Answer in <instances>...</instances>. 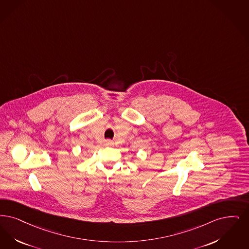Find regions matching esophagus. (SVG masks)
<instances>
[{
	"label": "esophagus",
	"mask_w": 249,
	"mask_h": 249,
	"mask_svg": "<svg viewBox=\"0 0 249 249\" xmlns=\"http://www.w3.org/2000/svg\"><path fill=\"white\" fill-rule=\"evenodd\" d=\"M106 145H113V142L110 140H107L106 141Z\"/></svg>",
	"instance_id": "obj_1"
}]
</instances>
